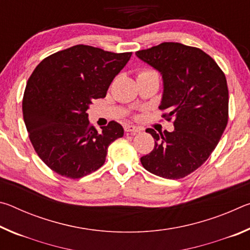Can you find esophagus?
<instances>
[{
	"label": "esophagus",
	"instance_id": "obj_1",
	"mask_svg": "<svg viewBox=\"0 0 250 250\" xmlns=\"http://www.w3.org/2000/svg\"><path fill=\"white\" fill-rule=\"evenodd\" d=\"M142 130H143L142 128H140V126H137V125H125V132L137 133V132H141Z\"/></svg>",
	"mask_w": 250,
	"mask_h": 250
}]
</instances>
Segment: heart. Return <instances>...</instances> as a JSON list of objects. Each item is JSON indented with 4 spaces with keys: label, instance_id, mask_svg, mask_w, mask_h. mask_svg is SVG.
Segmentation results:
<instances>
[{
    "label": "heart",
    "instance_id": "b5f03b06",
    "mask_svg": "<svg viewBox=\"0 0 250 250\" xmlns=\"http://www.w3.org/2000/svg\"><path fill=\"white\" fill-rule=\"evenodd\" d=\"M150 73H154V71H153V70L146 69V70H142V71H140V73H139V76H140V75H146V74H150Z\"/></svg>",
    "mask_w": 250,
    "mask_h": 250
}]
</instances>
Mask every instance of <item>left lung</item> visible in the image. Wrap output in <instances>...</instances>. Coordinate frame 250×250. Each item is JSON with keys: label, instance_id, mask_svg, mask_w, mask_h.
I'll use <instances>...</instances> for the list:
<instances>
[{"label": "left lung", "instance_id": "1", "mask_svg": "<svg viewBox=\"0 0 250 250\" xmlns=\"http://www.w3.org/2000/svg\"><path fill=\"white\" fill-rule=\"evenodd\" d=\"M135 55L159 70L163 96L159 108L173 119L174 130L156 133L154 149L141 158L152 174L177 180L191 174L209 158L228 122L225 74L202 49L180 43H162Z\"/></svg>", "mask_w": 250, "mask_h": 250}]
</instances>
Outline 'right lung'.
<instances>
[{"instance_id":"right-lung-1","label":"right lung","mask_w":250,"mask_h":250,"mask_svg":"<svg viewBox=\"0 0 250 250\" xmlns=\"http://www.w3.org/2000/svg\"><path fill=\"white\" fill-rule=\"evenodd\" d=\"M131 55L76 45L34 69L24 91L23 118L34 149L50 170L80 179L104 166L108 146L124 137V128L110 121L98 132L86 111L92 100L104 98Z\"/></svg>"}]
</instances>
